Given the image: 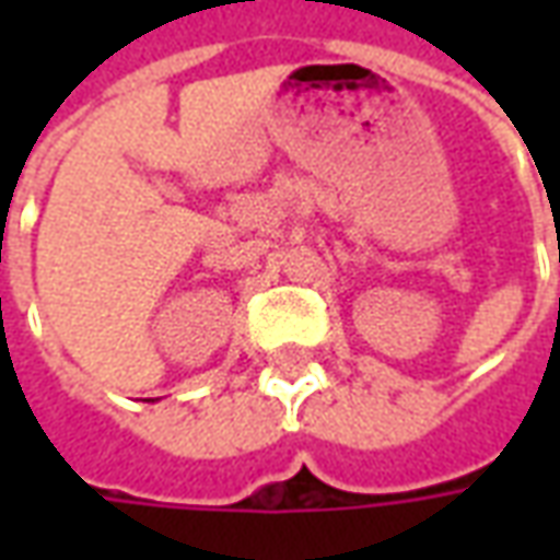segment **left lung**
Wrapping results in <instances>:
<instances>
[{"mask_svg": "<svg viewBox=\"0 0 560 560\" xmlns=\"http://www.w3.org/2000/svg\"><path fill=\"white\" fill-rule=\"evenodd\" d=\"M558 260H560V252H558Z\"/></svg>", "mask_w": 560, "mask_h": 560, "instance_id": "1", "label": "left lung"}]
</instances>
